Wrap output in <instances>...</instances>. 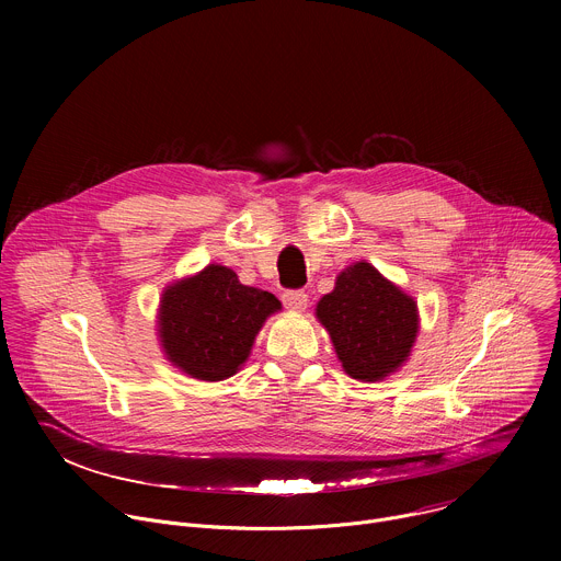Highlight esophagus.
I'll return each instance as SVG.
<instances>
[{
	"instance_id": "esophagus-1",
	"label": "esophagus",
	"mask_w": 561,
	"mask_h": 561,
	"mask_svg": "<svg viewBox=\"0 0 561 561\" xmlns=\"http://www.w3.org/2000/svg\"><path fill=\"white\" fill-rule=\"evenodd\" d=\"M282 301H284V306L290 308V310H304L306 304H308V295H306L304 290H286V293L282 295Z\"/></svg>"
}]
</instances>
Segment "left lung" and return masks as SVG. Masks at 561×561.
<instances>
[{
	"instance_id": "obj_1",
	"label": "left lung",
	"mask_w": 561,
	"mask_h": 561,
	"mask_svg": "<svg viewBox=\"0 0 561 561\" xmlns=\"http://www.w3.org/2000/svg\"><path fill=\"white\" fill-rule=\"evenodd\" d=\"M344 370L353 379L377 381L402 366L417 337L413 297L383 279L370 264L346 268L335 290L317 304Z\"/></svg>"
}]
</instances>
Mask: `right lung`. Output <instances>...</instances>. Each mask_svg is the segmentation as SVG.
<instances>
[{
  "label": "right lung",
  "instance_id": "right-lung-1",
  "mask_svg": "<svg viewBox=\"0 0 561 561\" xmlns=\"http://www.w3.org/2000/svg\"><path fill=\"white\" fill-rule=\"evenodd\" d=\"M279 299L239 284L237 275L210 264L199 275L173 284L159 308V335L169 359L204 381L234 375L253 348Z\"/></svg>",
  "mask_w": 561,
  "mask_h": 561
}]
</instances>
